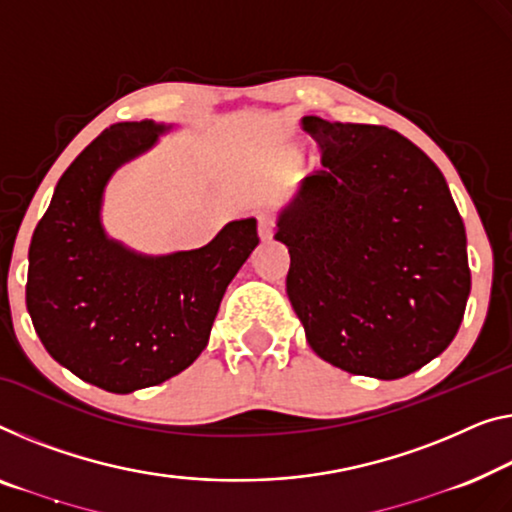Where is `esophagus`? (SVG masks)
<instances>
[{
    "instance_id": "esophagus-1",
    "label": "esophagus",
    "mask_w": 512,
    "mask_h": 512,
    "mask_svg": "<svg viewBox=\"0 0 512 512\" xmlns=\"http://www.w3.org/2000/svg\"><path fill=\"white\" fill-rule=\"evenodd\" d=\"M273 230H276V218L273 216H266V213H262V216L257 218V232H259V239L262 241H269L273 236Z\"/></svg>"
}]
</instances>
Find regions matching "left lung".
<instances>
[{"label":"left lung","mask_w":512,"mask_h":512,"mask_svg":"<svg viewBox=\"0 0 512 512\" xmlns=\"http://www.w3.org/2000/svg\"><path fill=\"white\" fill-rule=\"evenodd\" d=\"M322 170L273 239L312 352L335 368L407 377L451 345L471 292L467 232L439 167L398 131L303 117Z\"/></svg>","instance_id":"1"}]
</instances>
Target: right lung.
I'll use <instances>...</instances> for the list:
<instances>
[{"instance_id": "1", "label": "right lung", "mask_w": 512, "mask_h": 512, "mask_svg": "<svg viewBox=\"0 0 512 512\" xmlns=\"http://www.w3.org/2000/svg\"><path fill=\"white\" fill-rule=\"evenodd\" d=\"M163 131L124 121L98 135L61 174L29 246L27 310L38 338L75 377L110 393L163 384L202 354L227 285L259 243L255 218L167 257L135 255L103 234L110 174Z\"/></svg>"}]
</instances>
